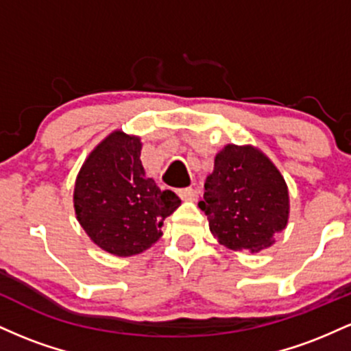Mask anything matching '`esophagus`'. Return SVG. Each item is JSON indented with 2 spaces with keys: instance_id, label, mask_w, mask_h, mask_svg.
I'll return each instance as SVG.
<instances>
[{
  "instance_id": "34e87169",
  "label": "esophagus",
  "mask_w": 351,
  "mask_h": 351,
  "mask_svg": "<svg viewBox=\"0 0 351 351\" xmlns=\"http://www.w3.org/2000/svg\"><path fill=\"white\" fill-rule=\"evenodd\" d=\"M178 196L183 201H195L198 198V191L195 188H183L178 189Z\"/></svg>"
}]
</instances>
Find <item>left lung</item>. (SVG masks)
<instances>
[{"instance_id":"obj_1","label":"left lung","mask_w":351,"mask_h":351,"mask_svg":"<svg viewBox=\"0 0 351 351\" xmlns=\"http://www.w3.org/2000/svg\"><path fill=\"white\" fill-rule=\"evenodd\" d=\"M199 208L211 234L231 251L261 252L289 223V188L272 160L252 145L228 143L215 156Z\"/></svg>"}]
</instances>
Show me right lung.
I'll return each mask as SVG.
<instances>
[{"label": "right lung", "mask_w": 351, "mask_h": 351, "mask_svg": "<svg viewBox=\"0 0 351 351\" xmlns=\"http://www.w3.org/2000/svg\"><path fill=\"white\" fill-rule=\"evenodd\" d=\"M138 135L114 130L82 163L74 184L75 217L102 251L130 257L152 247L163 221L181 204L145 175Z\"/></svg>", "instance_id": "obj_1"}]
</instances>
